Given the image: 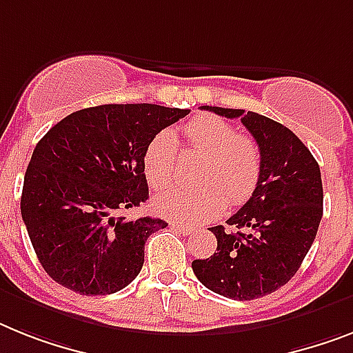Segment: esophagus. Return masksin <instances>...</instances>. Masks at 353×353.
Instances as JSON below:
<instances>
[{
	"label": "esophagus",
	"instance_id": "obj_1",
	"mask_svg": "<svg viewBox=\"0 0 353 353\" xmlns=\"http://www.w3.org/2000/svg\"><path fill=\"white\" fill-rule=\"evenodd\" d=\"M171 227H173L174 231L182 232V234H191V232L194 231L191 225H185V223H179V222H173L171 223Z\"/></svg>",
	"mask_w": 353,
	"mask_h": 353
}]
</instances>
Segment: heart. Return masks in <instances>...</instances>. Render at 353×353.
Instances as JSON below:
<instances>
[{
	"label": "heart",
	"mask_w": 353,
	"mask_h": 353,
	"mask_svg": "<svg viewBox=\"0 0 353 353\" xmlns=\"http://www.w3.org/2000/svg\"><path fill=\"white\" fill-rule=\"evenodd\" d=\"M188 151L203 155L194 189H171L153 200L160 216L185 223H203L218 216L225 203L241 205L258 189L263 157L258 142L240 135L231 122L198 115L182 128ZM179 142L173 131H159L144 151V173L153 189H165L179 174Z\"/></svg>",
	"instance_id": "obj_1"
}]
</instances>
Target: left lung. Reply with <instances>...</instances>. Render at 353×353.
Here are the masks:
<instances>
[{"instance_id": "8db88e82", "label": "left lung", "mask_w": 353, "mask_h": 353, "mask_svg": "<svg viewBox=\"0 0 353 353\" xmlns=\"http://www.w3.org/2000/svg\"><path fill=\"white\" fill-rule=\"evenodd\" d=\"M241 119L261 148L263 170L249 202L211 227L216 252L191 263L198 281L223 298L249 301L288 283L314 243L323 216L321 171L308 148L283 124L260 113L205 106Z\"/></svg>"}]
</instances>
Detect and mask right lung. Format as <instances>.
I'll use <instances>...</instances> for the list:
<instances>
[{
  "label": "right lung",
  "instance_id": "obj_1",
  "mask_svg": "<svg viewBox=\"0 0 353 353\" xmlns=\"http://www.w3.org/2000/svg\"><path fill=\"white\" fill-rule=\"evenodd\" d=\"M189 110L103 104L70 113L32 153L21 216L39 263L54 281L83 296L122 290L144 265L160 218L126 220L150 196L144 151Z\"/></svg>",
  "mask_w": 353,
  "mask_h": 353
}]
</instances>
